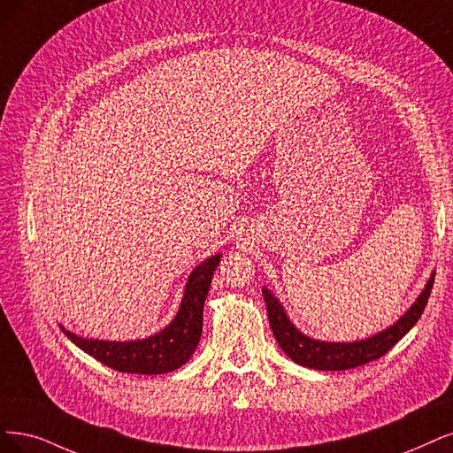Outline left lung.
<instances>
[{"label":"left lung","mask_w":453,"mask_h":453,"mask_svg":"<svg viewBox=\"0 0 453 453\" xmlns=\"http://www.w3.org/2000/svg\"><path fill=\"white\" fill-rule=\"evenodd\" d=\"M433 280H434V274L429 276L424 291L418 295L414 304L401 315L394 325L387 326L365 340L347 342V343L321 342V340H313L306 336V334H303L293 325L286 308L281 306V303L271 293L269 288H263V296H265L266 311H269L273 334L283 353H286L293 362L310 367V370L343 372V370H350V367H358L380 358L405 336V334L418 323V319H420L424 313L427 298L431 295Z\"/></svg>","instance_id":"obj_1"}]
</instances>
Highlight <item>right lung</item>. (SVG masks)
Here are the masks:
<instances>
[{"label": "right lung", "instance_id": "add662e5", "mask_svg": "<svg viewBox=\"0 0 453 453\" xmlns=\"http://www.w3.org/2000/svg\"><path fill=\"white\" fill-rule=\"evenodd\" d=\"M220 259L222 254H216L196 266L188 276L187 286H184L180 306L173 321L160 332L153 334V336L143 340L108 342L81 338L78 334L66 330L63 325L61 330L83 353H88L115 372L138 375H160L175 372L192 358L201 340L203 304Z\"/></svg>", "mask_w": 453, "mask_h": 453}]
</instances>
